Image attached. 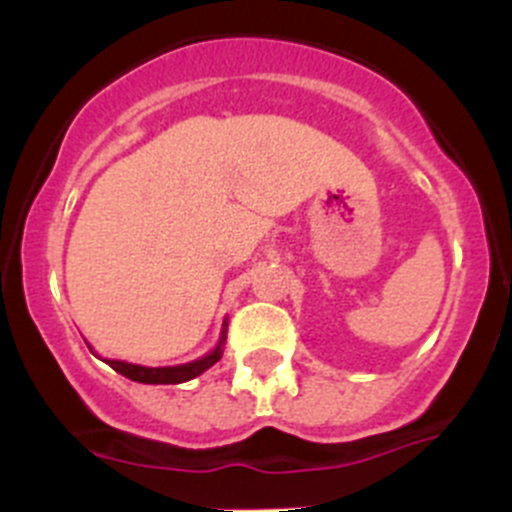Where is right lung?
Masks as SVG:
<instances>
[{
	"label": "right lung",
	"mask_w": 512,
	"mask_h": 512,
	"mask_svg": "<svg viewBox=\"0 0 512 512\" xmlns=\"http://www.w3.org/2000/svg\"><path fill=\"white\" fill-rule=\"evenodd\" d=\"M227 324H223V332H220V342L218 347L213 349L210 354L200 356V359L188 361V364L180 366H141V364H128V361H118V359H103L113 371L123 374L126 379L138 381V384H183V381L195 379L203 371H208L215 361H220L223 356V344H225V332Z\"/></svg>",
	"instance_id": "obj_1"
}]
</instances>
